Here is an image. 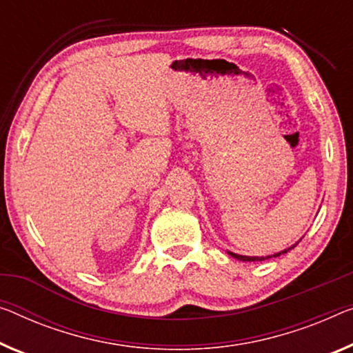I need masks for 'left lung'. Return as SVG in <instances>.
Masks as SVG:
<instances>
[{"mask_svg": "<svg viewBox=\"0 0 353 353\" xmlns=\"http://www.w3.org/2000/svg\"><path fill=\"white\" fill-rule=\"evenodd\" d=\"M301 241V239H299ZM298 241V243H299ZM298 243H294L292 247H287V249H283L282 252H277V254H274V255H268V256H245V255H238V254H233V252H228V254L233 256V259H236V260H241V261H263V260H268V259H271V256H279V255H282V254H287L288 250H292V249H294V247L298 245Z\"/></svg>", "mask_w": 353, "mask_h": 353, "instance_id": "left-lung-1", "label": "left lung"}]
</instances>
